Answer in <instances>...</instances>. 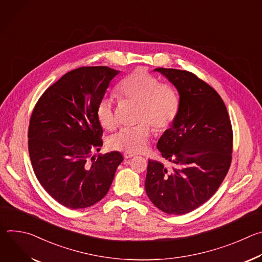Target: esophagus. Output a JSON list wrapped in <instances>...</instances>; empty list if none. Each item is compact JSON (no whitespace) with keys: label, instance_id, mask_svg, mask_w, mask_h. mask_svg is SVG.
Masks as SVG:
<instances>
[{"label":"esophagus","instance_id":"obj_1","mask_svg":"<svg viewBox=\"0 0 262 262\" xmlns=\"http://www.w3.org/2000/svg\"><path fill=\"white\" fill-rule=\"evenodd\" d=\"M135 156H136L135 154H130V152H124V155H123L124 159H132Z\"/></svg>","mask_w":262,"mask_h":262}]
</instances>
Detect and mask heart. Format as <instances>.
Wrapping results in <instances>:
<instances>
[{
  "label": "heart",
  "mask_w": 262,
  "mask_h": 262,
  "mask_svg": "<svg viewBox=\"0 0 262 262\" xmlns=\"http://www.w3.org/2000/svg\"><path fill=\"white\" fill-rule=\"evenodd\" d=\"M117 89L121 98L138 102L136 121L139 123L120 129L108 139L107 145L118 151L142 152L154 133L150 125L163 133L174 123L180 107L178 93L172 85L161 83L154 74L142 69L128 74ZM95 116L103 129L112 130L118 124L111 99L102 98L98 102Z\"/></svg>",
  "instance_id": "obj_1"
}]
</instances>
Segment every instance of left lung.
I'll return each mask as SVG.
<instances>
[{
    "mask_svg": "<svg viewBox=\"0 0 262 262\" xmlns=\"http://www.w3.org/2000/svg\"><path fill=\"white\" fill-rule=\"evenodd\" d=\"M156 70L179 93L178 116L157 145L162 157L177 168L168 170L162 163L148 161L145 190L162 211L184 214L206 202L227 175L232 125L219 93L196 74L173 68Z\"/></svg>",
    "mask_w": 262,
    "mask_h": 262,
    "instance_id": "1",
    "label": "left lung"
}]
</instances>
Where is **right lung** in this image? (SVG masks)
<instances>
[{"instance_id": "add662e5", "label": "right lung", "mask_w": 262, "mask_h": 262, "mask_svg": "<svg viewBox=\"0 0 262 262\" xmlns=\"http://www.w3.org/2000/svg\"><path fill=\"white\" fill-rule=\"evenodd\" d=\"M118 73L107 66L73 69L50 86L33 108L28 147L34 173L66 207L86 208L100 201L123 161L118 151L90 159L102 146L95 110Z\"/></svg>"}]
</instances>
